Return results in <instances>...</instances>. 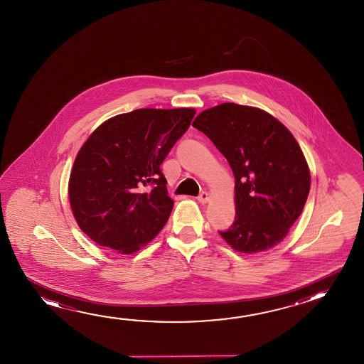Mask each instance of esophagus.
Returning <instances> with one entry per match:
<instances>
[{"mask_svg":"<svg viewBox=\"0 0 364 364\" xmlns=\"http://www.w3.org/2000/svg\"><path fill=\"white\" fill-rule=\"evenodd\" d=\"M198 202L207 203L209 200V196L207 191H202L197 197Z\"/></svg>","mask_w":364,"mask_h":364,"instance_id":"esophagus-1","label":"esophagus"}]
</instances>
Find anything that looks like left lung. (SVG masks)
<instances>
[{"label":"left lung","mask_w":364,"mask_h":364,"mask_svg":"<svg viewBox=\"0 0 364 364\" xmlns=\"http://www.w3.org/2000/svg\"><path fill=\"white\" fill-rule=\"evenodd\" d=\"M193 127L226 157L235 176L236 215L220 236L245 254L274 247L310 193V170L296 138L267 112L233 102L204 110Z\"/></svg>","instance_id":"obj_1"}]
</instances>
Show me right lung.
I'll list each match as a JSON object with an SVG mask.
<instances>
[{
  "label": "right lung",
  "mask_w": 364,
  "mask_h": 364,
  "mask_svg": "<svg viewBox=\"0 0 364 364\" xmlns=\"http://www.w3.org/2000/svg\"><path fill=\"white\" fill-rule=\"evenodd\" d=\"M194 109H137L104 122L80 149L68 196L78 226L100 246L132 254L165 226L173 202L160 165Z\"/></svg>",
  "instance_id": "obj_1"
}]
</instances>
